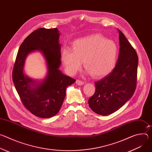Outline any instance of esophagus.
I'll use <instances>...</instances> for the list:
<instances>
[{"label":"esophagus","mask_w":152,"mask_h":152,"mask_svg":"<svg viewBox=\"0 0 152 152\" xmlns=\"http://www.w3.org/2000/svg\"><path fill=\"white\" fill-rule=\"evenodd\" d=\"M76 84L78 85H83V84L85 83V82H84L83 81L80 80H76Z\"/></svg>","instance_id":"34e87169"}]
</instances>
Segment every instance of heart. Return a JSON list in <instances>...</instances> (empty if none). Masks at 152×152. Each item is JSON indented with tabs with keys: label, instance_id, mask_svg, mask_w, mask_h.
Instances as JSON below:
<instances>
[{
	"label": "heart",
	"instance_id": "b5f03b06",
	"mask_svg": "<svg viewBox=\"0 0 152 152\" xmlns=\"http://www.w3.org/2000/svg\"><path fill=\"white\" fill-rule=\"evenodd\" d=\"M118 49L115 43L99 34L91 35L75 40L72 50L66 48L61 59L68 72L75 75L81 67L82 61L86 73L94 77L109 73L114 67Z\"/></svg>",
	"mask_w": 152,
	"mask_h": 152
}]
</instances>
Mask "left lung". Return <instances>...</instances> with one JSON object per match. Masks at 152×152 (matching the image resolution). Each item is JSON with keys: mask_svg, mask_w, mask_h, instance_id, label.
<instances>
[{"mask_svg": "<svg viewBox=\"0 0 152 152\" xmlns=\"http://www.w3.org/2000/svg\"><path fill=\"white\" fill-rule=\"evenodd\" d=\"M119 33L118 58L113 70L95 82L96 91L88 100L95 113L107 115L118 110L133 96L137 83L138 58L123 32Z\"/></svg>", "mask_w": 152, "mask_h": 152, "instance_id": "left-lung-1", "label": "left lung"}]
</instances>
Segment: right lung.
<instances>
[{
    "label": "right lung",
    "mask_w": 152,
    "mask_h": 152,
    "mask_svg": "<svg viewBox=\"0 0 152 152\" xmlns=\"http://www.w3.org/2000/svg\"><path fill=\"white\" fill-rule=\"evenodd\" d=\"M57 28H39L29 35L18 49L12 72V80L24 106L32 114L48 118L60 110L66 89L76 81L59 70L61 64V45ZM38 51L44 56L47 74L41 80H35L24 71L28 55Z\"/></svg>",
    "instance_id": "add662e5"
}]
</instances>
